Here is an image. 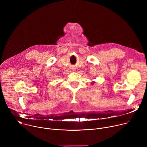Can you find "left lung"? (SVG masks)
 Here are the masks:
<instances>
[{
	"mask_svg": "<svg viewBox=\"0 0 147 147\" xmlns=\"http://www.w3.org/2000/svg\"><path fill=\"white\" fill-rule=\"evenodd\" d=\"M95 83V82L94 81H92V82H91V84H94Z\"/></svg>",
	"mask_w": 147,
	"mask_h": 147,
	"instance_id": "8db88e82",
	"label": "left lung"
}]
</instances>
